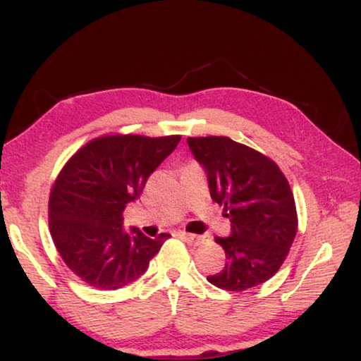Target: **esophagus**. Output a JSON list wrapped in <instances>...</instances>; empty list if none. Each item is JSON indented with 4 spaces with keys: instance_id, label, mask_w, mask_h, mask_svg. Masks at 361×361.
Listing matches in <instances>:
<instances>
[{
    "instance_id": "esophagus-1",
    "label": "esophagus",
    "mask_w": 361,
    "mask_h": 361,
    "mask_svg": "<svg viewBox=\"0 0 361 361\" xmlns=\"http://www.w3.org/2000/svg\"><path fill=\"white\" fill-rule=\"evenodd\" d=\"M180 238L185 239L188 244H195V246H198V244L205 241V235H197V234H188V233H180Z\"/></svg>"
}]
</instances>
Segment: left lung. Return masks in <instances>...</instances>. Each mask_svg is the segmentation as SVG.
<instances>
[{
	"mask_svg": "<svg viewBox=\"0 0 361 361\" xmlns=\"http://www.w3.org/2000/svg\"><path fill=\"white\" fill-rule=\"evenodd\" d=\"M186 142L205 169L210 197L231 219V235L215 238L226 251V267L207 280L233 292L264 283L280 270L297 234L287 178L270 157L229 137H188Z\"/></svg>",
	"mask_w": 361,
	"mask_h": 361,
	"instance_id": "left-lung-1",
	"label": "left lung"
}]
</instances>
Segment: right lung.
<instances>
[{"label":"right lung","mask_w":361,"mask_h":361,"mask_svg":"<svg viewBox=\"0 0 361 361\" xmlns=\"http://www.w3.org/2000/svg\"><path fill=\"white\" fill-rule=\"evenodd\" d=\"M180 135H105L66 163L49 198V227L69 270L100 290H117L147 270L168 234L126 229L123 210L151 173L175 151Z\"/></svg>","instance_id":"obj_1"}]
</instances>
